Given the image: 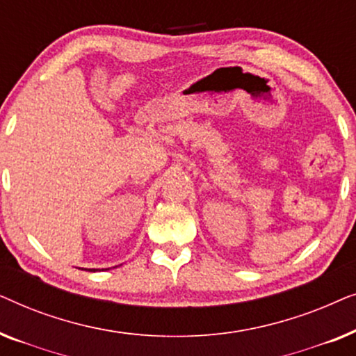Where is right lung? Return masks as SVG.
<instances>
[{"label":"right lung","instance_id":"add662e5","mask_svg":"<svg viewBox=\"0 0 356 356\" xmlns=\"http://www.w3.org/2000/svg\"><path fill=\"white\" fill-rule=\"evenodd\" d=\"M87 270H90V272H95V270H99V269H87Z\"/></svg>","mask_w":356,"mask_h":356}]
</instances>
